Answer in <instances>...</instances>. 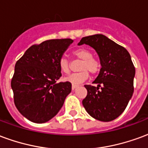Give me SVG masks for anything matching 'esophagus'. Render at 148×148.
Segmentation results:
<instances>
[{
    "label": "esophagus",
    "mask_w": 148,
    "mask_h": 148,
    "mask_svg": "<svg viewBox=\"0 0 148 148\" xmlns=\"http://www.w3.org/2000/svg\"><path fill=\"white\" fill-rule=\"evenodd\" d=\"M77 86H78L77 85H74V84H73V85H72V90H75V89H76Z\"/></svg>",
    "instance_id": "obj_1"
}]
</instances>
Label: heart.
<instances>
[{
  "instance_id": "1",
  "label": "heart",
  "mask_w": 148,
  "mask_h": 148,
  "mask_svg": "<svg viewBox=\"0 0 148 148\" xmlns=\"http://www.w3.org/2000/svg\"><path fill=\"white\" fill-rule=\"evenodd\" d=\"M74 58L82 61L79 66L81 72L74 73L65 77L66 82H69L74 85L82 83L89 77V73L95 74L98 73L101 69V63L98 60L93 58V55L90 50L86 48H78L73 51ZM58 66L63 74H69L70 72V61L67 58L62 56L58 60Z\"/></svg>"
}]
</instances>
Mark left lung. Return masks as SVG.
<instances>
[{
	"label": "left lung",
	"instance_id": "1",
	"mask_svg": "<svg viewBox=\"0 0 148 148\" xmlns=\"http://www.w3.org/2000/svg\"><path fill=\"white\" fill-rule=\"evenodd\" d=\"M93 47L101 68L93 83L86 85L87 96L82 105L89 114L101 121H111L126 109L134 91L136 70L130 54L122 46L101 34L83 37L78 45Z\"/></svg>",
	"mask_w": 148,
	"mask_h": 148
}]
</instances>
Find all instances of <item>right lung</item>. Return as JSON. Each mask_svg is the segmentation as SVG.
<instances>
[{"instance_id": "add662e5", "label": "right lung", "mask_w": 148, "mask_h": 148, "mask_svg": "<svg viewBox=\"0 0 148 148\" xmlns=\"http://www.w3.org/2000/svg\"><path fill=\"white\" fill-rule=\"evenodd\" d=\"M73 41L49 39L32 45L15 65L11 82L15 106L32 122L52 119L71 92V82H58L62 76L58 60Z\"/></svg>"}]
</instances>
